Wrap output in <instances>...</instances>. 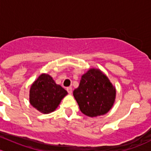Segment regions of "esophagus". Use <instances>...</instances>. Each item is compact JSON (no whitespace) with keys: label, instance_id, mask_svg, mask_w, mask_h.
Here are the masks:
<instances>
[{"label":"esophagus","instance_id":"obj_1","mask_svg":"<svg viewBox=\"0 0 151 151\" xmlns=\"http://www.w3.org/2000/svg\"><path fill=\"white\" fill-rule=\"evenodd\" d=\"M67 91L68 92L69 95H71V94H72V88H71V87L67 88Z\"/></svg>","mask_w":151,"mask_h":151}]
</instances>
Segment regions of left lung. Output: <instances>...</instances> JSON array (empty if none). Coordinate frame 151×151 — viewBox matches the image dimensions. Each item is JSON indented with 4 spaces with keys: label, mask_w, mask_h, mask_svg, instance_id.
<instances>
[{
    "label": "left lung",
    "mask_w": 151,
    "mask_h": 151,
    "mask_svg": "<svg viewBox=\"0 0 151 151\" xmlns=\"http://www.w3.org/2000/svg\"><path fill=\"white\" fill-rule=\"evenodd\" d=\"M73 95L80 111L93 118L105 115L112 109L116 89L102 71L91 68L83 74L80 85Z\"/></svg>",
    "instance_id": "left-lung-1"
}]
</instances>
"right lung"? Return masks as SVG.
Returning a JSON list of instances; mask_svg holds the SVG:
<instances>
[{
	"label": "right lung",
	"instance_id": "add662e5",
	"mask_svg": "<svg viewBox=\"0 0 151 151\" xmlns=\"http://www.w3.org/2000/svg\"><path fill=\"white\" fill-rule=\"evenodd\" d=\"M67 95V91L56 84L51 76L42 74L29 88V104L42 113L49 114L56 110Z\"/></svg>",
	"mask_w": 151,
	"mask_h": 151
}]
</instances>
